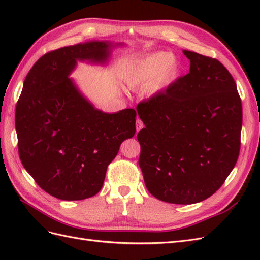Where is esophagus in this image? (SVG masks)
I'll return each mask as SVG.
<instances>
[{
  "instance_id": "34e87169",
  "label": "esophagus",
  "mask_w": 260,
  "mask_h": 260,
  "mask_svg": "<svg viewBox=\"0 0 260 260\" xmlns=\"http://www.w3.org/2000/svg\"><path fill=\"white\" fill-rule=\"evenodd\" d=\"M143 127H144V124H143L142 120H141L140 118H138L137 119V131H140Z\"/></svg>"
}]
</instances>
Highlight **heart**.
Returning <instances> with one entry per match:
<instances>
[{"mask_svg": "<svg viewBox=\"0 0 260 260\" xmlns=\"http://www.w3.org/2000/svg\"><path fill=\"white\" fill-rule=\"evenodd\" d=\"M180 73V62L175 55L158 52L141 59L133 68L129 83L146 85L152 83L153 90L162 89L174 81Z\"/></svg>", "mask_w": 260, "mask_h": 260, "instance_id": "obj_1", "label": "heart"}]
</instances>
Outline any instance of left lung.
I'll list each match as a JSON object with an SVG mask.
<instances>
[{"mask_svg":"<svg viewBox=\"0 0 260 260\" xmlns=\"http://www.w3.org/2000/svg\"><path fill=\"white\" fill-rule=\"evenodd\" d=\"M190 73L138 104L139 166L148 192L171 204L199 203L221 186L239 158L242 103L218 59L183 51Z\"/></svg>","mask_w":260,"mask_h":260,"instance_id":"8db88e82","label":"left lung"}]
</instances>
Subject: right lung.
Instances as JSON below:
<instances>
[{
    "label": "right lung",
    "instance_id": "1",
    "mask_svg": "<svg viewBox=\"0 0 260 260\" xmlns=\"http://www.w3.org/2000/svg\"><path fill=\"white\" fill-rule=\"evenodd\" d=\"M111 46L91 41L51 51L23 81L15 113L19 157L37 184L56 199L98 194L120 144L136 133L135 109L99 111L68 78L77 60L105 61Z\"/></svg>",
    "mask_w": 260,
    "mask_h": 260
}]
</instances>
